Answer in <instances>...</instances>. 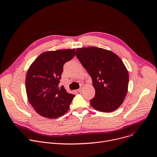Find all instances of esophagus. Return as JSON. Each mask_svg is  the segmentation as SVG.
<instances>
[{"mask_svg":"<svg viewBox=\"0 0 157 157\" xmlns=\"http://www.w3.org/2000/svg\"><path fill=\"white\" fill-rule=\"evenodd\" d=\"M82 90H83V88H82V87H81V88H80L79 89L77 90V91H78V92H81Z\"/></svg>","mask_w":157,"mask_h":157,"instance_id":"esophagus-1","label":"esophagus"}]
</instances>
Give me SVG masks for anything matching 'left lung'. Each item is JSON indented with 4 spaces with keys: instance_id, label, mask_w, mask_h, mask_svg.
Here are the masks:
<instances>
[{
    "instance_id": "1",
    "label": "left lung",
    "mask_w": 157,
    "mask_h": 157,
    "mask_svg": "<svg viewBox=\"0 0 157 157\" xmlns=\"http://www.w3.org/2000/svg\"><path fill=\"white\" fill-rule=\"evenodd\" d=\"M76 56L92 79L95 95L91 106L103 112L117 110L124 102L129 82L122 60L113 52L96 47L78 48Z\"/></svg>"
}]
</instances>
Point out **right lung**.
Listing matches in <instances>:
<instances>
[{
    "label": "right lung",
    "instance_id": "1",
    "mask_svg": "<svg viewBox=\"0 0 157 157\" xmlns=\"http://www.w3.org/2000/svg\"><path fill=\"white\" fill-rule=\"evenodd\" d=\"M75 55V49L47 51L30 65L26 75L25 89L28 100L42 117L56 118L69 109L75 95L64 86L59 87L63 66Z\"/></svg>",
    "mask_w": 157,
    "mask_h": 157
}]
</instances>
